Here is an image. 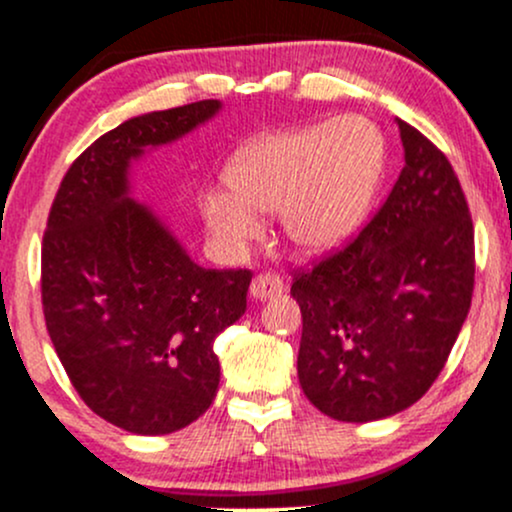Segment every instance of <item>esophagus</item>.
Segmentation results:
<instances>
[{
    "instance_id": "esophagus-1",
    "label": "esophagus",
    "mask_w": 512,
    "mask_h": 512,
    "mask_svg": "<svg viewBox=\"0 0 512 512\" xmlns=\"http://www.w3.org/2000/svg\"><path fill=\"white\" fill-rule=\"evenodd\" d=\"M282 291H284V279L279 277V274H272V272L260 274V277L252 279V284H250V296L255 301H267V299H272V296H279Z\"/></svg>"
}]
</instances>
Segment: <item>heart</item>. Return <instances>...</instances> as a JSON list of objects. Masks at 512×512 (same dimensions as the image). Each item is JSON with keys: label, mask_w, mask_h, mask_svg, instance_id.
Segmentation results:
<instances>
[{"label": "heart", "mask_w": 512, "mask_h": 512, "mask_svg": "<svg viewBox=\"0 0 512 512\" xmlns=\"http://www.w3.org/2000/svg\"><path fill=\"white\" fill-rule=\"evenodd\" d=\"M386 170V140L367 116L345 114L247 143L226 167V187L199 199L206 228L226 250L260 235L257 213H277L303 255L340 250L372 213Z\"/></svg>", "instance_id": "heart-1"}]
</instances>
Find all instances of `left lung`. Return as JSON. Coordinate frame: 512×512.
<instances>
[{"instance_id": "8db88e82", "label": "left lung", "mask_w": 512, "mask_h": 512, "mask_svg": "<svg viewBox=\"0 0 512 512\" xmlns=\"http://www.w3.org/2000/svg\"><path fill=\"white\" fill-rule=\"evenodd\" d=\"M403 165L389 199L338 255L296 274L299 381L320 413L369 423L425 396L474 291V226L452 165L396 119Z\"/></svg>"}]
</instances>
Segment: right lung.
Segmentation results:
<instances>
[{
	"mask_svg": "<svg viewBox=\"0 0 512 512\" xmlns=\"http://www.w3.org/2000/svg\"><path fill=\"white\" fill-rule=\"evenodd\" d=\"M206 99L123 121L67 170L43 235V313L72 386L133 435H170L209 411L213 342L247 308L250 269H204L133 199L131 167L211 121Z\"/></svg>",
	"mask_w": 512,
	"mask_h": 512,
	"instance_id": "1",
	"label": "right lung"
}]
</instances>
